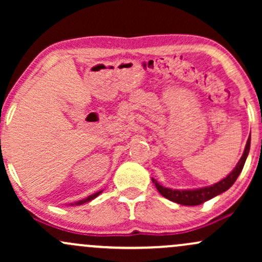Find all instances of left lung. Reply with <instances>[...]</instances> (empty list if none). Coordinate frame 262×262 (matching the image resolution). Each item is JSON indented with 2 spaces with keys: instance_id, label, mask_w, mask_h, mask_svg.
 I'll return each mask as SVG.
<instances>
[{
  "instance_id": "8db88e82",
  "label": "left lung",
  "mask_w": 262,
  "mask_h": 262,
  "mask_svg": "<svg viewBox=\"0 0 262 262\" xmlns=\"http://www.w3.org/2000/svg\"><path fill=\"white\" fill-rule=\"evenodd\" d=\"M249 150H250V137H249L248 141H246L244 152H243L242 158H240L236 166L234 167V170L231 171L225 179L221 180V181L214 183V185L207 186V187L194 189H172L169 187H164V186L160 185L155 179L151 180L152 182L155 183V187L158 188L159 192H160L161 196L167 198V200L172 201V202L175 203L182 204V206H198V204H202L206 202V201L210 200V198L223 193V192L229 189L231 186H233V183L236 181L237 176L240 175L243 167H244L246 158H248L249 155Z\"/></svg>"
}]
</instances>
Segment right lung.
<instances>
[{"label": "right lung", "mask_w": 262, "mask_h": 262, "mask_svg": "<svg viewBox=\"0 0 262 262\" xmlns=\"http://www.w3.org/2000/svg\"><path fill=\"white\" fill-rule=\"evenodd\" d=\"M100 193H102V191H98V192H96V193L91 194V196H89V197H87V198H85V200H81V201H79V202H75V203H71V204H73V206H75V204H76V206H77V204H79V206H80V204H82V203L90 202V201H92L93 198H96V197H97L98 194H100Z\"/></svg>", "instance_id": "obj_1"}]
</instances>
